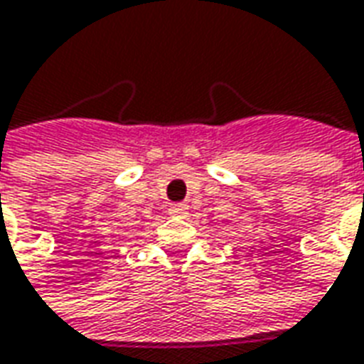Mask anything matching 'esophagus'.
I'll list each match as a JSON object with an SVG mask.
<instances>
[{
  "label": "esophagus",
  "mask_w": 364,
  "mask_h": 364,
  "mask_svg": "<svg viewBox=\"0 0 364 364\" xmlns=\"http://www.w3.org/2000/svg\"><path fill=\"white\" fill-rule=\"evenodd\" d=\"M168 213L172 215V218H184V215L188 213V205L186 203H172Z\"/></svg>",
  "instance_id": "1"
}]
</instances>
